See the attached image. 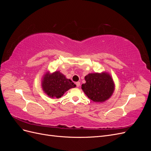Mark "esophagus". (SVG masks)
<instances>
[{
  "instance_id": "obj_1",
  "label": "esophagus",
  "mask_w": 151,
  "mask_h": 151,
  "mask_svg": "<svg viewBox=\"0 0 151 151\" xmlns=\"http://www.w3.org/2000/svg\"><path fill=\"white\" fill-rule=\"evenodd\" d=\"M76 84L77 87H79L80 86V82H77V83H76Z\"/></svg>"
}]
</instances>
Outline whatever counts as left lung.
I'll list each match as a JSON object with an SVG mask.
<instances>
[{"label": "left lung", "instance_id": "8db88e82", "mask_svg": "<svg viewBox=\"0 0 151 151\" xmlns=\"http://www.w3.org/2000/svg\"><path fill=\"white\" fill-rule=\"evenodd\" d=\"M86 83L82 89L89 99L94 102H103L111 97L114 91L111 77L106 72L89 74L85 76Z\"/></svg>", "mask_w": 151, "mask_h": 151}]
</instances>
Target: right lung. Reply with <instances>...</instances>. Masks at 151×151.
<instances>
[{"label":"right lung","instance_id":"add662e5","mask_svg":"<svg viewBox=\"0 0 151 151\" xmlns=\"http://www.w3.org/2000/svg\"><path fill=\"white\" fill-rule=\"evenodd\" d=\"M76 86L59 71L53 74L47 73L42 81V88L45 93L51 98H60L67 91Z\"/></svg>","mask_w":151,"mask_h":151}]
</instances>
